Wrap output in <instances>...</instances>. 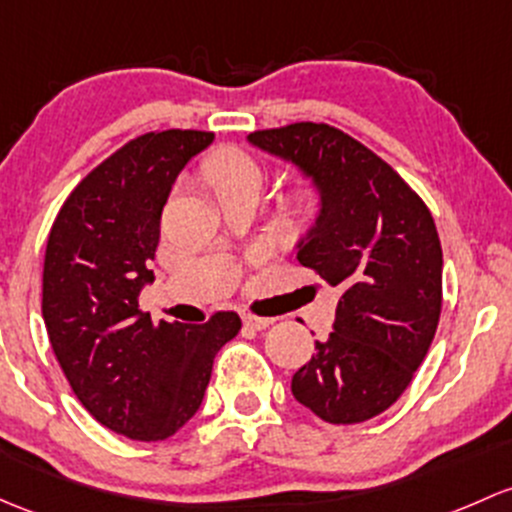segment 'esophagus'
I'll list each match as a JSON object with an SVG mask.
<instances>
[{
  "label": "esophagus",
  "instance_id": "obj_1",
  "mask_svg": "<svg viewBox=\"0 0 512 512\" xmlns=\"http://www.w3.org/2000/svg\"><path fill=\"white\" fill-rule=\"evenodd\" d=\"M270 316H255V314H245L242 316V324H245L247 328H255V331H265V328L272 326Z\"/></svg>",
  "mask_w": 512,
  "mask_h": 512
}]
</instances>
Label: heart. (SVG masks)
<instances>
[{"label": "heart", "instance_id": "1", "mask_svg": "<svg viewBox=\"0 0 512 512\" xmlns=\"http://www.w3.org/2000/svg\"><path fill=\"white\" fill-rule=\"evenodd\" d=\"M206 179L211 181L215 193L230 191V188L242 186H262V169L255 159L238 147L218 149L211 159L206 161ZM314 206V193H299V208L309 211Z\"/></svg>", "mask_w": 512, "mask_h": 512}]
</instances>
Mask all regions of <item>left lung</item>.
Returning <instances> with one entry per match:
<instances>
[{
	"instance_id": "1",
	"label": "left lung",
	"mask_w": 512,
	"mask_h": 512,
	"mask_svg": "<svg viewBox=\"0 0 512 512\" xmlns=\"http://www.w3.org/2000/svg\"><path fill=\"white\" fill-rule=\"evenodd\" d=\"M252 144L314 179L321 213L297 260L341 289L328 341L292 395L331 424L378 417L412 383L441 314V242L427 203L365 144L326 122L257 129Z\"/></svg>"
}]
</instances>
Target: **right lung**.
Here are the masks:
<instances>
[{
  "mask_svg": "<svg viewBox=\"0 0 512 512\" xmlns=\"http://www.w3.org/2000/svg\"><path fill=\"white\" fill-rule=\"evenodd\" d=\"M211 142L201 129L129 139L73 188L48 233L41 309L51 348L80 405L122 437L179 432L201 407L215 353L242 326L235 311L188 326L154 324L139 309L171 186Z\"/></svg>",
  "mask_w": 512,
  "mask_h": 512,
  "instance_id": "right-lung-1",
  "label": "right lung"
}]
</instances>
